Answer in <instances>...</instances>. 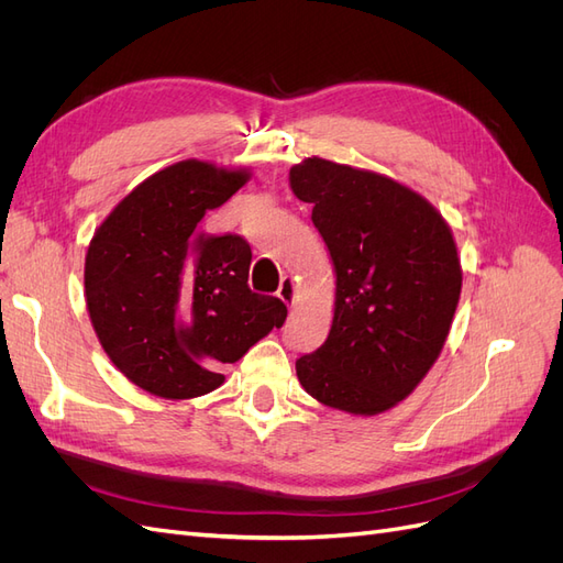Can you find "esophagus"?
Listing matches in <instances>:
<instances>
[{
  "label": "esophagus",
  "instance_id": "1",
  "mask_svg": "<svg viewBox=\"0 0 563 563\" xmlns=\"http://www.w3.org/2000/svg\"><path fill=\"white\" fill-rule=\"evenodd\" d=\"M277 296L286 302V305H296V298H298V286L291 277H284L279 288H277Z\"/></svg>",
  "mask_w": 563,
  "mask_h": 563
}]
</instances>
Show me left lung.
<instances>
[{
	"label": "left lung",
	"instance_id": "left-lung-1",
	"mask_svg": "<svg viewBox=\"0 0 563 563\" xmlns=\"http://www.w3.org/2000/svg\"><path fill=\"white\" fill-rule=\"evenodd\" d=\"M335 269L329 338L296 362L323 406L376 416L428 376L457 308L463 269L432 203L383 174L308 157L288 174Z\"/></svg>",
	"mask_w": 563,
	"mask_h": 563
}]
</instances>
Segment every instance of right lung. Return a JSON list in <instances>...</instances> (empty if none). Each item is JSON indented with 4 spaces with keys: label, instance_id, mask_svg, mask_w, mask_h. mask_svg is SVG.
<instances>
[{
    "label": "right lung",
    "instance_id": "add662e5",
    "mask_svg": "<svg viewBox=\"0 0 563 563\" xmlns=\"http://www.w3.org/2000/svg\"><path fill=\"white\" fill-rule=\"evenodd\" d=\"M251 178L249 168L185 159L162 168L100 223L84 263L93 331L124 376L164 399H195L286 319L249 288L240 234H199V220Z\"/></svg>",
    "mask_w": 563,
    "mask_h": 563
}]
</instances>
